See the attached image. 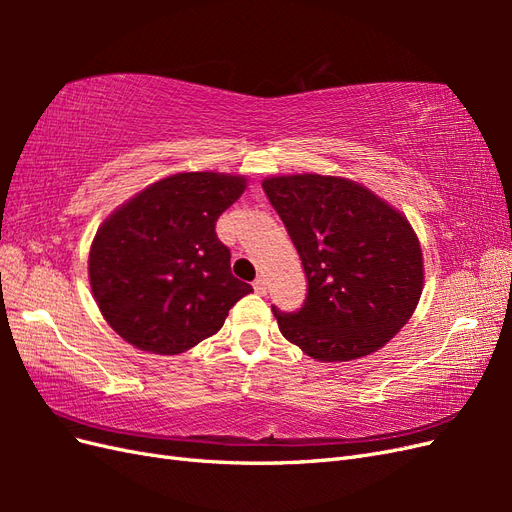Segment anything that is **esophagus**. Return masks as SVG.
<instances>
[{
	"mask_svg": "<svg viewBox=\"0 0 512 512\" xmlns=\"http://www.w3.org/2000/svg\"><path fill=\"white\" fill-rule=\"evenodd\" d=\"M254 290H256V294H267V280L262 275H258L256 280H254Z\"/></svg>",
	"mask_w": 512,
	"mask_h": 512,
	"instance_id": "34e87169",
	"label": "esophagus"
}]
</instances>
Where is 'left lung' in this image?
I'll return each mask as SVG.
<instances>
[{
	"label": "left lung",
	"instance_id": "left-lung-1",
	"mask_svg": "<svg viewBox=\"0 0 512 512\" xmlns=\"http://www.w3.org/2000/svg\"><path fill=\"white\" fill-rule=\"evenodd\" d=\"M262 190L307 280L297 312L271 307L282 335L327 363L382 348L410 320L423 290V254L408 220L342 177H271Z\"/></svg>",
	"mask_w": 512,
	"mask_h": 512
}]
</instances>
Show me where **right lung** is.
Masks as SVG:
<instances>
[{
  "instance_id": "right-lung-1",
  "label": "right lung",
  "mask_w": 512,
  "mask_h": 512,
  "mask_svg": "<svg viewBox=\"0 0 512 512\" xmlns=\"http://www.w3.org/2000/svg\"><path fill=\"white\" fill-rule=\"evenodd\" d=\"M243 177L179 173L149 185L96 232L89 282L106 322L128 344L179 354L218 333L252 286L230 273L215 222Z\"/></svg>"
}]
</instances>
